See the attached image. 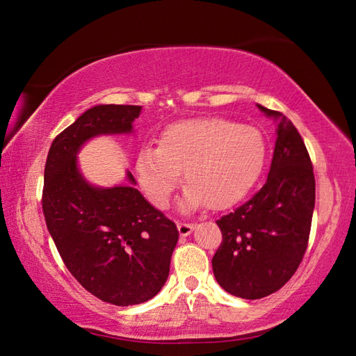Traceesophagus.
<instances>
[{"instance_id":"obj_1","label":"esophagus","mask_w":356,"mask_h":356,"mask_svg":"<svg viewBox=\"0 0 356 356\" xmlns=\"http://www.w3.org/2000/svg\"><path fill=\"white\" fill-rule=\"evenodd\" d=\"M177 229H179L180 237H188L194 231V225L193 223H179Z\"/></svg>"}]
</instances>
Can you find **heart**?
Returning a JSON list of instances; mask_svg holds the SVG:
<instances>
[{
    "instance_id": "1",
    "label": "heart",
    "mask_w": 356,
    "mask_h": 356,
    "mask_svg": "<svg viewBox=\"0 0 356 356\" xmlns=\"http://www.w3.org/2000/svg\"><path fill=\"white\" fill-rule=\"evenodd\" d=\"M264 154L266 142L259 128L222 118L190 119L166 128L159 147H143L136 172L156 208H166L184 171L188 185L179 208L188 213L208 203L220 209L248 193Z\"/></svg>"
}]
</instances>
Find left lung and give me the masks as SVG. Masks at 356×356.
Masks as SVG:
<instances>
[{"label": "left lung", "instance_id": "1", "mask_svg": "<svg viewBox=\"0 0 356 356\" xmlns=\"http://www.w3.org/2000/svg\"><path fill=\"white\" fill-rule=\"evenodd\" d=\"M257 107L277 122L268 179L217 220L223 241L213 257L217 283L245 300L268 297L289 282L306 252L315 208L314 168L297 128L282 113Z\"/></svg>", "mask_w": 356, "mask_h": 356}]
</instances>
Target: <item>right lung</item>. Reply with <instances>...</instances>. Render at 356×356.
I'll return each instance as SVG.
<instances>
[{"label":"right lung","instance_id":"add662e5","mask_svg":"<svg viewBox=\"0 0 356 356\" xmlns=\"http://www.w3.org/2000/svg\"><path fill=\"white\" fill-rule=\"evenodd\" d=\"M139 105H95L56 136L44 170L47 229L72 275L107 303L133 306L161 292L177 245L174 222L145 200L130 171L125 184L96 186L78 153L99 136L133 134Z\"/></svg>","mask_w":356,"mask_h":356}]
</instances>
